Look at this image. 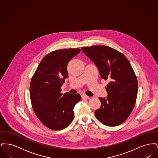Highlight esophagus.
<instances>
[{"label":"esophagus","mask_w":158,"mask_h":158,"mask_svg":"<svg viewBox=\"0 0 158 158\" xmlns=\"http://www.w3.org/2000/svg\"><path fill=\"white\" fill-rule=\"evenodd\" d=\"M82 99H87L89 98V97H88V96H87V95H86L85 94H83L82 95Z\"/></svg>","instance_id":"34e87169"}]
</instances>
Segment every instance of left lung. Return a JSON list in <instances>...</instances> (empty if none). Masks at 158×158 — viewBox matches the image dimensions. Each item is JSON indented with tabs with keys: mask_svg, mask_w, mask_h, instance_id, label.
I'll list each match as a JSON object with an SVG mask.
<instances>
[{
	"mask_svg": "<svg viewBox=\"0 0 158 158\" xmlns=\"http://www.w3.org/2000/svg\"><path fill=\"white\" fill-rule=\"evenodd\" d=\"M82 51L97 66L101 77L110 82L106 98H99L101 105L95 111L97 118L107 126H116L127 120L135 105L138 83L126 56L111 47L94 45Z\"/></svg>",
	"mask_w": 158,
	"mask_h": 158,
	"instance_id": "1",
	"label": "left lung"
}]
</instances>
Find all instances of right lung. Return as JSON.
Masks as SVG:
<instances>
[{
	"instance_id": "right-lung-1",
	"label": "right lung",
	"mask_w": 158,
	"mask_h": 158,
	"mask_svg": "<svg viewBox=\"0 0 158 158\" xmlns=\"http://www.w3.org/2000/svg\"><path fill=\"white\" fill-rule=\"evenodd\" d=\"M80 52L79 48H68L47 54L31 79L30 93L33 110L50 129L63 130L74 118L73 108L81 97L79 94H62L61 87L68 77L69 61Z\"/></svg>"
}]
</instances>
